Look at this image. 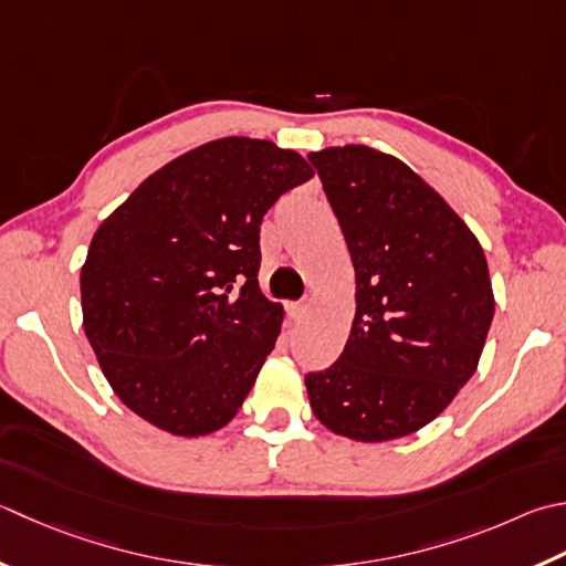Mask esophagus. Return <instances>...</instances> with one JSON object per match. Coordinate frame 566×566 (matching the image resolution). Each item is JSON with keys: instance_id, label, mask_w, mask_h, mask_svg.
<instances>
[{"instance_id": "1", "label": "esophagus", "mask_w": 566, "mask_h": 566, "mask_svg": "<svg viewBox=\"0 0 566 566\" xmlns=\"http://www.w3.org/2000/svg\"><path fill=\"white\" fill-rule=\"evenodd\" d=\"M290 314L294 321H302L306 314H308V302H296V304H290Z\"/></svg>"}]
</instances>
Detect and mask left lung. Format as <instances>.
<instances>
[{"label": "left lung", "instance_id": "left-lung-1", "mask_svg": "<svg viewBox=\"0 0 566 566\" xmlns=\"http://www.w3.org/2000/svg\"><path fill=\"white\" fill-rule=\"evenodd\" d=\"M356 270L340 358L306 375L316 419L390 441L439 417L479 365L495 302L469 226L400 159L360 144L308 154Z\"/></svg>", "mask_w": 566, "mask_h": 566}]
</instances>
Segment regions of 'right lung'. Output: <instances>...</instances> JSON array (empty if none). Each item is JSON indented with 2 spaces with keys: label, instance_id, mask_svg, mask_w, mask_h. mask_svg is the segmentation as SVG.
<instances>
[{
  "label": "right lung",
  "instance_id": "obj_1",
  "mask_svg": "<svg viewBox=\"0 0 566 566\" xmlns=\"http://www.w3.org/2000/svg\"><path fill=\"white\" fill-rule=\"evenodd\" d=\"M312 176L268 139H216L151 174L97 228L83 328L132 412L176 437L238 415L282 326L258 282L260 223Z\"/></svg>",
  "mask_w": 566,
  "mask_h": 566
}]
</instances>
